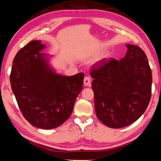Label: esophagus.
<instances>
[{
    "label": "esophagus",
    "mask_w": 161,
    "mask_h": 161,
    "mask_svg": "<svg viewBox=\"0 0 161 161\" xmlns=\"http://www.w3.org/2000/svg\"><path fill=\"white\" fill-rule=\"evenodd\" d=\"M84 86H91V79L89 77H85L84 79Z\"/></svg>",
    "instance_id": "34e87169"
}]
</instances>
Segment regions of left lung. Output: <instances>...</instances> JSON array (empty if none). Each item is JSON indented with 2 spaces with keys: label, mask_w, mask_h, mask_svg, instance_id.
<instances>
[{
  "label": "left lung",
  "mask_w": 161,
  "mask_h": 161,
  "mask_svg": "<svg viewBox=\"0 0 161 161\" xmlns=\"http://www.w3.org/2000/svg\"><path fill=\"white\" fill-rule=\"evenodd\" d=\"M124 58L103 59L92 67L97 118L106 126H129L145 112L151 97L152 73L141 47L127 44Z\"/></svg>",
  "instance_id": "1"
}]
</instances>
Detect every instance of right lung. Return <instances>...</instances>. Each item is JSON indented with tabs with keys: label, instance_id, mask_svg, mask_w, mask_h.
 <instances>
[{
	"label": "right lung",
	"instance_id": "right-lung-1",
	"mask_svg": "<svg viewBox=\"0 0 161 161\" xmlns=\"http://www.w3.org/2000/svg\"><path fill=\"white\" fill-rule=\"evenodd\" d=\"M40 40H32L16 54L10 75L19 108L32 126L53 129L67 121L82 89L84 73L67 77L52 69Z\"/></svg>",
	"mask_w": 161,
	"mask_h": 161
}]
</instances>
